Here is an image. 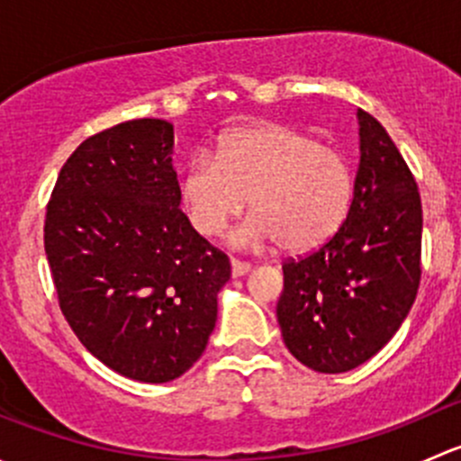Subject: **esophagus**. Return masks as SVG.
Here are the masks:
<instances>
[{"label":"esophagus","instance_id":"esophagus-1","mask_svg":"<svg viewBox=\"0 0 461 461\" xmlns=\"http://www.w3.org/2000/svg\"><path fill=\"white\" fill-rule=\"evenodd\" d=\"M252 269V265L245 263V260H239V258H231V274L234 276H245V274Z\"/></svg>","mask_w":461,"mask_h":461}]
</instances>
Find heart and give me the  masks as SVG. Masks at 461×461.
I'll return each instance as SVG.
<instances>
[{
	"instance_id": "heart-1",
	"label": "heart",
	"mask_w": 461,
	"mask_h": 461,
	"mask_svg": "<svg viewBox=\"0 0 461 461\" xmlns=\"http://www.w3.org/2000/svg\"><path fill=\"white\" fill-rule=\"evenodd\" d=\"M355 194L350 165L312 133L287 124H258L222 138L216 156L201 151L180 180L189 222L207 239L225 234L248 203L254 212L231 243L310 252L332 239Z\"/></svg>"
}]
</instances>
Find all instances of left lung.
I'll return each instance as SVG.
<instances>
[{
	"label": "left lung",
	"mask_w": 461,
	"mask_h": 461,
	"mask_svg": "<svg viewBox=\"0 0 461 461\" xmlns=\"http://www.w3.org/2000/svg\"><path fill=\"white\" fill-rule=\"evenodd\" d=\"M350 212L319 249L283 263L276 305L287 350L317 373H348L393 339L421 278V198L385 129L364 109Z\"/></svg>",
	"instance_id": "1"
}]
</instances>
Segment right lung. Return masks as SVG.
I'll return each mask as SVG.
<instances>
[{"mask_svg": "<svg viewBox=\"0 0 461 461\" xmlns=\"http://www.w3.org/2000/svg\"><path fill=\"white\" fill-rule=\"evenodd\" d=\"M174 124L129 120L64 162L44 222L62 314L118 375L165 384L187 373L216 325L230 258L180 212Z\"/></svg>", "mask_w": 461, "mask_h": 461, "instance_id": "right-lung-1", "label": "right lung"}]
</instances>
